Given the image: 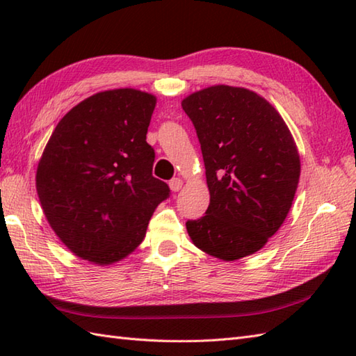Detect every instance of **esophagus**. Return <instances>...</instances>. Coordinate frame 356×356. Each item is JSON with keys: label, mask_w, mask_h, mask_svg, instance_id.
Returning a JSON list of instances; mask_svg holds the SVG:
<instances>
[{"label": "esophagus", "mask_w": 356, "mask_h": 356, "mask_svg": "<svg viewBox=\"0 0 356 356\" xmlns=\"http://www.w3.org/2000/svg\"><path fill=\"white\" fill-rule=\"evenodd\" d=\"M182 185H184V182H182V179H179V177H174V179H171L170 180V188H171V191H179L180 188H182Z\"/></svg>", "instance_id": "34e87169"}]
</instances>
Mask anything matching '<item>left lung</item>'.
Returning a JSON list of instances; mask_svg holds the SVG:
<instances>
[{"label":"left lung","instance_id":"obj_1","mask_svg":"<svg viewBox=\"0 0 356 356\" xmlns=\"http://www.w3.org/2000/svg\"><path fill=\"white\" fill-rule=\"evenodd\" d=\"M200 142L209 207L188 220L203 252L234 261L268 243L289 213L300 154L280 113L251 90L213 86L182 101Z\"/></svg>","mask_w":356,"mask_h":356}]
</instances>
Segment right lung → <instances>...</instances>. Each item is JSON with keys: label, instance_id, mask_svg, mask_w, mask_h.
Segmentation results:
<instances>
[{"label": "right lung", "instance_id": "1", "mask_svg": "<svg viewBox=\"0 0 356 356\" xmlns=\"http://www.w3.org/2000/svg\"><path fill=\"white\" fill-rule=\"evenodd\" d=\"M156 96L134 88L96 93L67 113L36 170L45 218L70 251L93 264L125 259L147 234L170 188L153 177L147 131Z\"/></svg>", "mask_w": 356, "mask_h": 356}]
</instances>
